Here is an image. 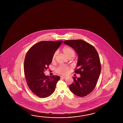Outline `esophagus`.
I'll list each match as a JSON object with an SVG mask.
<instances>
[{"label":"esophagus","mask_w":123,"mask_h":123,"mask_svg":"<svg viewBox=\"0 0 123 123\" xmlns=\"http://www.w3.org/2000/svg\"><path fill=\"white\" fill-rule=\"evenodd\" d=\"M60 77H61V78L62 79H65L66 78V77L63 76H60Z\"/></svg>","instance_id":"esophagus-1"}]
</instances>
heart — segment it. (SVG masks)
Instances as JSON below:
<instances>
[{
    "label": "heart",
    "instance_id": "obj_1",
    "mask_svg": "<svg viewBox=\"0 0 123 123\" xmlns=\"http://www.w3.org/2000/svg\"><path fill=\"white\" fill-rule=\"evenodd\" d=\"M63 53L68 58L73 57L75 54V52L74 49L71 47L68 46L64 47L62 49ZM57 55V52H55L52 56V60H54L55 59L56 56ZM70 70V68L68 66L64 65L60 66L56 69V72L58 74L62 75H66L68 74Z\"/></svg>",
    "mask_w": 123,
    "mask_h": 123
}]
</instances>
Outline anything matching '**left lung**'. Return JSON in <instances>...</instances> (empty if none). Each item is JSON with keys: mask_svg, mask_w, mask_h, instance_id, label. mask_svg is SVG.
I'll use <instances>...</instances> for the list:
<instances>
[{"mask_svg": "<svg viewBox=\"0 0 123 123\" xmlns=\"http://www.w3.org/2000/svg\"><path fill=\"white\" fill-rule=\"evenodd\" d=\"M63 43L72 47L78 55L77 69L74 72L81 76L73 77L74 82L69 87L71 92L84 97L92 92L101 71L100 58L95 48L82 40H67Z\"/></svg>", "mask_w": 123, "mask_h": 123, "instance_id": "1", "label": "left lung"}]
</instances>
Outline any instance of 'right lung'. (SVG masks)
Segmentation results:
<instances>
[{"instance_id":"1","label":"right lung","mask_w":123,"mask_h":123,"mask_svg":"<svg viewBox=\"0 0 123 123\" xmlns=\"http://www.w3.org/2000/svg\"><path fill=\"white\" fill-rule=\"evenodd\" d=\"M62 41H42L28 50L24 60V70L28 86L36 95L41 98L49 97L54 92L60 77L45 75L44 72L52 63V56Z\"/></svg>"}]
</instances>
